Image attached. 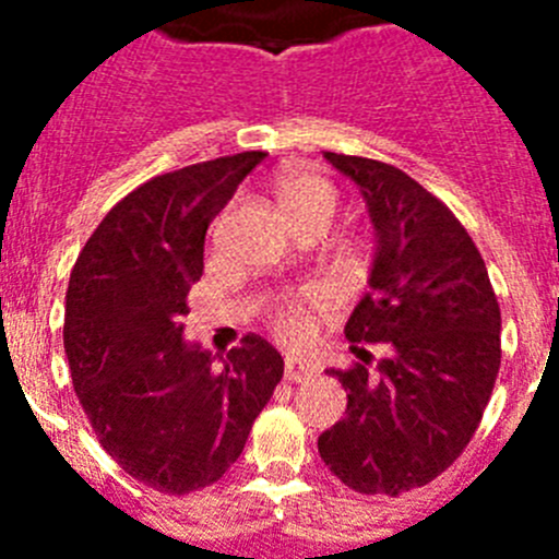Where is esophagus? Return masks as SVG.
Masks as SVG:
<instances>
[{"instance_id": "1", "label": "esophagus", "mask_w": 559, "mask_h": 559, "mask_svg": "<svg viewBox=\"0 0 559 559\" xmlns=\"http://www.w3.org/2000/svg\"><path fill=\"white\" fill-rule=\"evenodd\" d=\"M319 364L310 358H302V355H285V378L294 380V383H302V380L313 378L319 372Z\"/></svg>"}]
</instances>
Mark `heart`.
Here are the masks:
<instances>
[{
  "mask_svg": "<svg viewBox=\"0 0 559 559\" xmlns=\"http://www.w3.org/2000/svg\"><path fill=\"white\" fill-rule=\"evenodd\" d=\"M276 201L283 206V212L288 215L290 224L296 221L310 218V215H324V218H333L335 210V192L333 187L324 179L313 176V173H285L276 179ZM322 290H305L299 296H290L280 305L276 310V330L280 335L290 341H302L308 335L310 324L308 316H305V302H322Z\"/></svg>",
  "mask_w": 559,
  "mask_h": 559,
  "instance_id": "heart-1",
  "label": "heart"
}]
</instances>
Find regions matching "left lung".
Segmentation results:
<instances>
[{
	"instance_id": "1",
	"label": "left lung",
	"mask_w": 559,
	"mask_h": 559,
	"mask_svg": "<svg viewBox=\"0 0 559 559\" xmlns=\"http://www.w3.org/2000/svg\"><path fill=\"white\" fill-rule=\"evenodd\" d=\"M324 159L355 181L374 226L369 290L344 335L360 360L358 343H383L388 358L330 369L347 417L319 453L353 490L400 496L448 471L476 433L501 367V310L476 243L437 195L383 162Z\"/></svg>"
}]
</instances>
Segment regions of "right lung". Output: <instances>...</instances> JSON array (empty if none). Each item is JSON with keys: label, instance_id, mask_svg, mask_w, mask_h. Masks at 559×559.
<instances>
[{"label": "right lung", "instance_id": "1", "mask_svg": "<svg viewBox=\"0 0 559 559\" xmlns=\"http://www.w3.org/2000/svg\"><path fill=\"white\" fill-rule=\"evenodd\" d=\"M263 159L246 151L145 181L100 221L69 276L63 349L83 412L128 476L170 496L229 471L283 378V355L260 335L215 369L181 324L206 226Z\"/></svg>", "mask_w": 559, "mask_h": 559}]
</instances>
